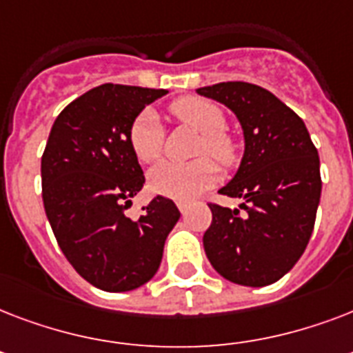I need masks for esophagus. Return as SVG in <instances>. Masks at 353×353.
Returning a JSON list of instances; mask_svg holds the SVG:
<instances>
[{
  "mask_svg": "<svg viewBox=\"0 0 353 353\" xmlns=\"http://www.w3.org/2000/svg\"><path fill=\"white\" fill-rule=\"evenodd\" d=\"M177 207H179V210H181V214H187L188 207H190V205H188L187 201H177Z\"/></svg>",
  "mask_w": 353,
  "mask_h": 353,
  "instance_id": "esophagus-1",
  "label": "esophagus"
}]
</instances>
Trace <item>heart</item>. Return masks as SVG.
Returning a JSON list of instances; mask_svg holds the SVG:
<instances>
[{
    "mask_svg": "<svg viewBox=\"0 0 353 353\" xmlns=\"http://www.w3.org/2000/svg\"><path fill=\"white\" fill-rule=\"evenodd\" d=\"M170 113L183 124L201 133L198 155H210L223 168L234 165L236 144L225 130V115L212 102L199 97H183L170 104ZM128 143L141 163H154L163 154L165 132L157 113L152 110L139 113L128 130ZM218 166L209 157H201L188 165L161 163L148 174V185L155 194L172 199L198 198L216 181Z\"/></svg>",
    "mask_w": 353,
    "mask_h": 353,
    "instance_id": "1",
    "label": "heart"
}]
</instances>
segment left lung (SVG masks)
Here are the masks:
<instances>
[{
    "mask_svg": "<svg viewBox=\"0 0 353 353\" xmlns=\"http://www.w3.org/2000/svg\"><path fill=\"white\" fill-rule=\"evenodd\" d=\"M198 93L232 110L245 137L240 168L220 190L243 203H209L207 258L234 284H273L299 262L313 232L323 188L317 148L304 121L260 85L220 82Z\"/></svg>",
    "mask_w": 353,
    "mask_h": 353,
    "instance_id": "8db88e82",
    "label": "left lung"
}]
</instances>
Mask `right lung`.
I'll return each instance as SVG.
<instances>
[{
  "instance_id": "add662e5",
  "label": "right lung",
  "mask_w": 353,
  "mask_h": 353,
  "mask_svg": "<svg viewBox=\"0 0 353 353\" xmlns=\"http://www.w3.org/2000/svg\"><path fill=\"white\" fill-rule=\"evenodd\" d=\"M166 90L102 84L63 108L41 155V198L58 245L74 271L102 291L135 290L159 269L179 220L155 196L143 216L124 214L144 176L128 143L133 119Z\"/></svg>"
}]
</instances>
